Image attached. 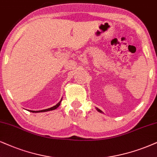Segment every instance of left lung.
I'll return each mask as SVG.
<instances>
[{
  "mask_svg": "<svg viewBox=\"0 0 157 157\" xmlns=\"http://www.w3.org/2000/svg\"><path fill=\"white\" fill-rule=\"evenodd\" d=\"M96 110H97V111H98V112H100V113H103V112H102V111H101V110H100V109H99V108H96Z\"/></svg>",
  "mask_w": 157,
  "mask_h": 157,
  "instance_id": "1",
  "label": "left lung"
}]
</instances>
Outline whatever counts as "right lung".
<instances>
[{
	"label": "right lung",
	"mask_w": 157,
	"mask_h": 157,
	"mask_svg": "<svg viewBox=\"0 0 157 157\" xmlns=\"http://www.w3.org/2000/svg\"><path fill=\"white\" fill-rule=\"evenodd\" d=\"M62 102V99L60 101H59L58 103L57 104V105H54L53 107L52 108H46V109H44V110H40V111H29L30 112H32V113H40V112H46V111H53V110H55L57 109V108L59 107V105H60V103Z\"/></svg>",
	"instance_id": "add662e5"
}]
</instances>
